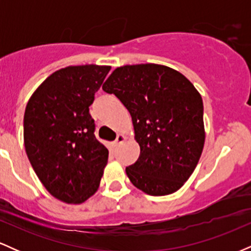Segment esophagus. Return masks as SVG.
<instances>
[{
    "instance_id": "1",
    "label": "esophagus",
    "mask_w": 251,
    "mask_h": 251,
    "mask_svg": "<svg viewBox=\"0 0 251 251\" xmlns=\"http://www.w3.org/2000/svg\"><path fill=\"white\" fill-rule=\"evenodd\" d=\"M126 139V137L124 134H118L117 139H116V145H119V144L124 143V140Z\"/></svg>"
}]
</instances>
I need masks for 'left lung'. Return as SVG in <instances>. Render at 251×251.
Returning a JSON list of instances; mask_svg holds the SVG:
<instances>
[{
	"instance_id": "8db88e82",
	"label": "left lung",
	"mask_w": 251,
	"mask_h": 251,
	"mask_svg": "<svg viewBox=\"0 0 251 251\" xmlns=\"http://www.w3.org/2000/svg\"><path fill=\"white\" fill-rule=\"evenodd\" d=\"M102 89L128 109L138 160L126 168L135 188L151 196L174 194L189 179L203 151V100L179 72L155 65L123 66Z\"/></svg>"
}]
</instances>
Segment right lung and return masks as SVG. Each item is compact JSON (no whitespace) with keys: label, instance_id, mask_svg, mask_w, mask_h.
I'll list each match as a JSON object with an SVG mask.
<instances>
[{"label":"right lung","instance_id":"right-lung-1","mask_svg":"<svg viewBox=\"0 0 251 251\" xmlns=\"http://www.w3.org/2000/svg\"><path fill=\"white\" fill-rule=\"evenodd\" d=\"M109 66H70L56 71L34 92L25 111L28 159L51 196L85 201L99 188L108 150L96 138L89 106Z\"/></svg>","mask_w":251,"mask_h":251}]
</instances>
